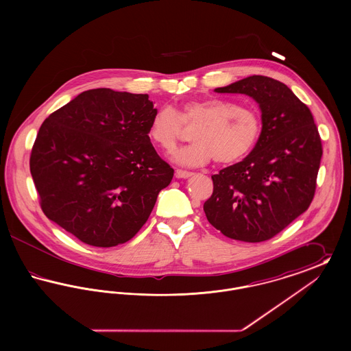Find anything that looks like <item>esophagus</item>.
I'll return each mask as SVG.
<instances>
[{
	"mask_svg": "<svg viewBox=\"0 0 351 351\" xmlns=\"http://www.w3.org/2000/svg\"><path fill=\"white\" fill-rule=\"evenodd\" d=\"M192 175H193V173L189 172V171H183V169H176V171H175L176 179H188V178H191Z\"/></svg>",
	"mask_w": 351,
	"mask_h": 351,
	"instance_id": "34e87169",
	"label": "esophagus"
}]
</instances>
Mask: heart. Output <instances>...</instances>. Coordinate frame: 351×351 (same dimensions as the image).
Instances as JSON below:
<instances>
[{"label":"heart","instance_id":"obj_1","mask_svg":"<svg viewBox=\"0 0 351 351\" xmlns=\"http://www.w3.org/2000/svg\"><path fill=\"white\" fill-rule=\"evenodd\" d=\"M184 126L195 129L192 145L176 151L172 159L185 167H199L212 158L221 165L243 159L256 145L262 132L259 114L246 106L223 99L189 101L175 112L160 106L151 118L149 135L162 150H173Z\"/></svg>","mask_w":351,"mask_h":351}]
</instances>
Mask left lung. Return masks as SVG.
<instances>
[{
  "label": "left lung",
  "mask_w": 351,
  "mask_h": 351,
  "mask_svg": "<svg viewBox=\"0 0 351 351\" xmlns=\"http://www.w3.org/2000/svg\"><path fill=\"white\" fill-rule=\"evenodd\" d=\"M215 92L256 101L262 132L242 162L212 176L213 193L204 204L205 216L232 239L267 241L313 200L322 156L315 119L285 84L267 76H249Z\"/></svg>",
  "instance_id": "left-lung-1"
}]
</instances>
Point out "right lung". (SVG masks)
Returning <instances> with one entry per match:
<instances>
[{"mask_svg": "<svg viewBox=\"0 0 351 351\" xmlns=\"http://www.w3.org/2000/svg\"><path fill=\"white\" fill-rule=\"evenodd\" d=\"M155 112L147 95L99 88L46 118L30 172L47 218L90 246L132 239L173 178L151 145Z\"/></svg>", "mask_w": 351, "mask_h": 351, "instance_id": "right-lung-1", "label": "right lung"}]
</instances>
